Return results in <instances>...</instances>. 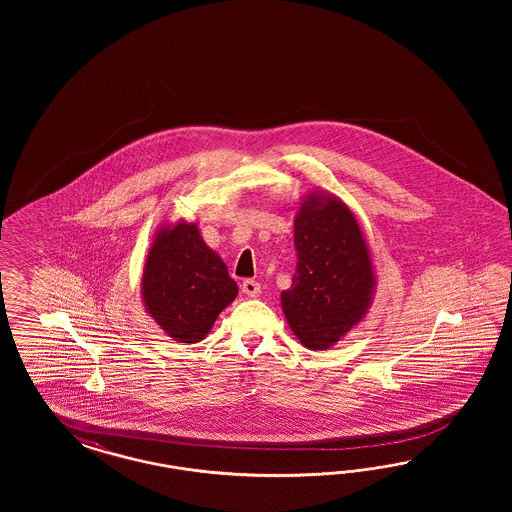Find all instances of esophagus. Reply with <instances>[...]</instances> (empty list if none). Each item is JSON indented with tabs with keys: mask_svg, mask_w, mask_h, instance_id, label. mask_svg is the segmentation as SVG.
<instances>
[{
	"mask_svg": "<svg viewBox=\"0 0 512 512\" xmlns=\"http://www.w3.org/2000/svg\"><path fill=\"white\" fill-rule=\"evenodd\" d=\"M242 293L246 296H259L261 293V285L255 279H246L242 283Z\"/></svg>",
	"mask_w": 512,
	"mask_h": 512,
	"instance_id": "obj_1",
	"label": "esophagus"
}]
</instances>
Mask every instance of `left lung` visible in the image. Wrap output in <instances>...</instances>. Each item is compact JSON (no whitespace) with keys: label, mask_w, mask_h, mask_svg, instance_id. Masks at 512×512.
<instances>
[{"label":"left lung","mask_w":512,"mask_h":512,"mask_svg":"<svg viewBox=\"0 0 512 512\" xmlns=\"http://www.w3.org/2000/svg\"><path fill=\"white\" fill-rule=\"evenodd\" d=\"M298 263L281 310L311 351H326L370 310L375 293L372 253L357 217L332 193L313 189L295 214Z\"/></svg>","instance_id":"left-lung-1"}]
</instances>
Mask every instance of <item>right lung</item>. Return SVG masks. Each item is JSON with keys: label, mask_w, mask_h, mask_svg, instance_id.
I'll return each mask as SVG.
<instances>
[{"label": "right lung", "mask_w": 512, "mask_h": 512, "mask_svg": "<svg viewBox=\"0 0 512 512\" xmlns=\"http://www.w3.org/2000/svg\"><path fill=\"white\" fill-rule=\"evenodd\" d=\"M140 295L146 313L178 343H199L238 285L216 251L206 246L197 223L178 219L157 229L148 249Z\"/></svg>", "instance_id": "obj_1"}]
</instances>
